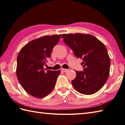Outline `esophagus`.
<instances>
[{
  "label": "esophagus",
  "mask_w": 125,
  "mask_h": 125,
  "mask_svg": "<svg viewBox=\"0 0 125 125\" xmlns=\"http://www.w3.org/2000/svg\"><path fill=\"white\" fill-rule=\"evenodd\" d=\"M61 70H62L63 72H67L68 70L67 69H63V68H62V69H61Z\"/></svg>",
  "instance_id": "34e87169"
}]
</instances>
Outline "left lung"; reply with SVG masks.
I'll return each mask as SVG.
<instances>
[{"instance_id":"1","label":"left lung","mask_w":125,"mask_h":125,"mask_svg":"<svg viewBox=\"0 0 125 125\" xmlns=\"http://www.w3.org/2000/svg\"><path fill=\"white\" fill-rule=\"evenodd\" d=\"M62 38L76 57L83 60V71L75 70L76 76L72 81L73 86L84 95L98 92L106 83L109 75L111 60L106 46L88 34H63Z\"/></svg>"}]
</instances>
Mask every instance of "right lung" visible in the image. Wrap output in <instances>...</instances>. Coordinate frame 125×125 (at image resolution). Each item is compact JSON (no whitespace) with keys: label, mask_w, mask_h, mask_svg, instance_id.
I'll return each instance as SVG.
<instances>
[{"label":"right lung","mask_w":125,"mask_h":125,"mask_svg":"<svg viewBox=\"0 0 125 125\" xmlns=\"http://www.w3.org/2000/svg\"><path fill=\"white\" fill-rule=\"evenodd\" d=\"M61 35L42 37L24 46L17 56L16 74L23 89L37 98H42L52 92L60 70L44 68L53 48Z\"/></svg>","instance_id":"right-lung-1"}]
</instances>
